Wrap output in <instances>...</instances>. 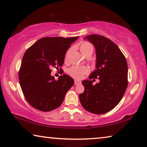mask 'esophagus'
I'll return each instance as SVG.
<instances>
[{
    "label": "esophagus",
    "instance_id": "1",
    "mask_svg": "<svg viewBox=\"0 0 147 147\" xmlns=\"http://www.w3.org/2000/svg\"><path fill=\"white\" fill-rule=\"evenodd\" d=\"M79 84H81L80 80H74V84H75V85H78Z\"/></svg>",
    "mask_w": 147,
    "mask_h": 147
}]
</instances>
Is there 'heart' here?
<instances>
[{"label": "heart", "instance_id": "1", "mask_svg": "<svg viewBox=\"0 0 147 147\" xmlns=\"http://www.w3.org/2000/svg\"><path fill=\"white\" fill-rule=\"evenodd\" d=\"M78 48L80 51L84 56L91 55L93 53L94 47L91 43L88 41H82L78 45ZM71 53V49H69L66 52L65 55V60L67 61L68 59L69 54ZM89 72V68L86 66H74L69 69L68 73L71 76L77 79H80L82 78L84 74L88 73Z\"/></svg>", "mask_w": 147, "mask_h": 147}]
</instances>
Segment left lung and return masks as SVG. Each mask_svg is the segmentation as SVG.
Returning <instances> with one entry per match:
<instances>
[{"label":"left lung","mask_w":147,"mask_h":147,"mask_svg":"<svg viewBox=\"0 0 147 147\" xmlns=\"http://www.w3.org/2000/svg\"><path fill=\"white\" fill-rule=\"evenodd\" d=\"M86 38L93 44L96 54V69L89 78H98L100 82L93 86L91 80L82 81L84 91L79 94V99L86 110L104 114L115 108L125 93L128 87L127 62L117 45L110 39L96 34Z\"/></svg>","instance_id":"1"}]
</instances>
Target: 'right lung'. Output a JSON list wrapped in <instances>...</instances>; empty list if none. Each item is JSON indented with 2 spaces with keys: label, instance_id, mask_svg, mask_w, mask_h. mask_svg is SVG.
Segmentation results:
<instances>
[{
  "label": "right lung",
  "instance_id": "right-lung-1",
  "mask_svg": "<svg viewBox=\"0 0 147 147\" xmlns=\"http://www.w3.org/2000/svg\"><path fill=\"white\" fill-rule=\"evenodd\" d=\"M78 38H43L26 51L19 80L24 97L34 108L50 111L63 102L66 93L73 86L74 80L64 74L56 80L51 74V69H58L63 65L67 51Z\"/></svg>",
  "mask_w": 147,
  "mask_h": 147
}]
</instances>
